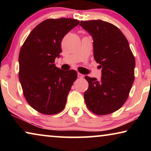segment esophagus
<instances>
[{"instance_id":"1","label":"esophagus","mask_w":151,"mask_h":151,"mask_svg":"<svg viewBox=\"0 0 151 151\" xmlns=\"http://www.w3.org/2000/svg\"><path fill=\"white\" fill-rule=\"evenodd\" d=\"M78 77L79 78H84V75H82V73H78Z\"/></svg>"}]
</instances>
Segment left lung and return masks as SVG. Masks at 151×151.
<instances>
[{"instance_id":"1","label":"left lung","mask_w":151,"mask_h":151,"mask_svg":"<svg viewBox=\"0 0 151 151\" xmlns=\"http://www.w3.org/2000/svg\"><path fill=\"white\" fill-rule=\"evenodd\" d=\"M91 36L93 56L102 69L100 80L85 76L87 108L99 115L110 114L127 101L135 79V58L124 35L117 27L101 20L80 22Z\"/></svg>"}]
</instances>
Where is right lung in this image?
I'll return each mask as SVG.
<instances>
[{
    "label": "right lung",
    "instance_id": "obj_1",
    "mask_svg": "<svg viewBox=\"0 0 151 151\" xmlns=\"http://www.w3.org/2000/svg\"><path fill=\"white\" fill-rule=\"evenodd\" d=\"M72 18L47 19L38 24L20 49L19 80L29 104L42 114L53 115L65 107L67 96L77 78L75 70L55 67L64 36L79 24Z\"/></svg>",
    "mask_w": 151,
    "mask_h": 151
}]
</instances>
